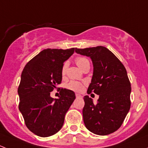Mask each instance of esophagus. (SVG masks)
I'll use <instances>...</instances> for the list:
<instances>
[{
    "instance_id": "obj_1",
    "label": "esophagus",
    "mask_w": 148,
    "mask_h": 148,
    "mask_svg": "<svg viewBox=\"0 0 148 148\" xmlns=\"http://www.w3.org/2000/svg\"><path fill=\"white\" fill-rule=\"evenodd\" d=\"M76 97L81 98V97H82V96L81 95H79V94H76Z\"/></svg>"
}]
</instances>
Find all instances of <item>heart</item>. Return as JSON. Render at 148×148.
<instances>
[{
	"label": "heart",
	"mask_w": 148,
	"mask_h": 148,
	"mask_svg": "<svg viewBox=\"0 0 148 148\" xmlns=\"http://www.w3.org/2000/svg\"><path fill=\"white\" fill-rule=\"evenodd\" d=\"M75 62L77 66H78L80 69H82L86 65L89 64V60H88L86 58L82 57V56L77 57V59H76ZM67 67H68V63H67V62H65L62 69V74H63V75H64L66 74ZM67 88H68L69 89H70V90L74 91V92H82L84 89V84L79 82L77 81H71V82H69L67 84Z\"/></svg>",
	"instance_id": "heart-1"
}]
</instances>
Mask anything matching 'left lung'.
<instances>
[{
    "mask_svg": "<svg viewBox=\"0 0 148 148\" xmlns=\"http://www.w3.org/2000/svg\"><path fill=\"white\" fill-rule=\"evenodd\" d=\"M75 51L92 59L93 76L87 94L94 92L99 95L96 104L88 95L84 97L85 126L96 135L112 133L120 127L130 108L131 84L126 69L104 46L76 48Z\"/></svg>",
    "mask_w": 148,
    "mask_h": 148,
    "instance_id": "left-lung-1",
    "label": "left lung"
}]
</instances>
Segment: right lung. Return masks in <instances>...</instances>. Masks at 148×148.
<instances>
[{
    "label": "right lung",
    "mask_w": 148,
    "mask_h": 148,
    "mask_svg": "<svg viewBox=\"0 0 148 148\" xmlns=\"http://www.w3.org/2000/svg\"><path fill=\"white\" fill-rule=\"evenodd\" d=\"M74 50L44 49L30 60L22 71L18 89V108L28 129L38 136L46 138L59 132L75 99V93L66 89H61L59 99L50 96V92L62 82L64 62Z\"/></svg>",
    "instance_id": "right-lung-1"
}]
</instances>
